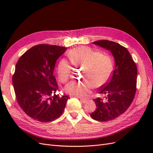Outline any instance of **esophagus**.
Here are the masks:
<instances>
[{
    "label": "esophagus",
    "instance_id": "34e87169",
    "mask_svg": "<svg viewBox=\"0 0 153 153\" xmlns=\"http://www.w3.org/2000/svg\"><path fill=\"white\" fill-rule=\"evenodd\" d=\"M80 101H82V103H85L86 102H87V100L86 99H84V98H80Z\"/></svg>",
    "mask_w": 153,
    "mask_h": 153
}]
</instances>
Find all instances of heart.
I'll list each match as a JSON object with an SVG mask.
<instances>
[{
	"instance_id": "obj_1",
	"label": "heart",
	"mask_w": 153,
	"mask_h": 153,
	"mask_svg": "<svg viewBox=\"0 0 153 153\" xmlns=\"http://www.w3.org/2000/svg\"><path fill=\"white\" fill-rule=\"evenodd\" d=\"M69 62L73 66L82 68V82H71L65 87L66 93L75 97H85L92 87L105 85L112 75L113 62L108 55L99 53L91 48L81 46L68 53ZM57 72L59 80L66 82L70 76L71 67L66 60L59 63Z\"/></svg>"
}]
</instances>
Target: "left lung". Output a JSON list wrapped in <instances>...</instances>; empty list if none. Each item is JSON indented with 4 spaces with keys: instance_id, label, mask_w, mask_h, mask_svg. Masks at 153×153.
<instances>
[{
    "instance_id": "1",
    "label": "left lung",
    "mask_w": 153,
    "mask_h": 153,
    "mask_svg": "<svg viewBox=\"0 0 153 153\" xmlns=\"http://www.w3.org/2000/svg\"><path fill=\"white\" fill-rule=\"evenodd\" d=\"M93 43L110 51L115 59L112 76L100 89L104 98L93 100L97 108L90 115L96 121L106 122L119 117L131 105L136 92L137 69L128 50L120 44L108 40Z\"/></svg>"
}]
</instances>
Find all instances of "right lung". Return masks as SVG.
<instances>
[{
	"label": "right lung",
	"mask_w": 153,
	"mask_h": 153,
	"mask_svg": "<svg viewBox=\"0 0 153 153\" xmlns=\"http://www.w3.org/2000/svg\"><path fill=\"white\" fill-rule=\"evenodd\" d=\"M66 48L41 44L18 59L13 76L17 102L31 118L42 123L54 121L64 112L67 96L55 94L58 85L53 76L55 64Z\"/></svg>",
	"instance_id": "1"
}]
</instances>
